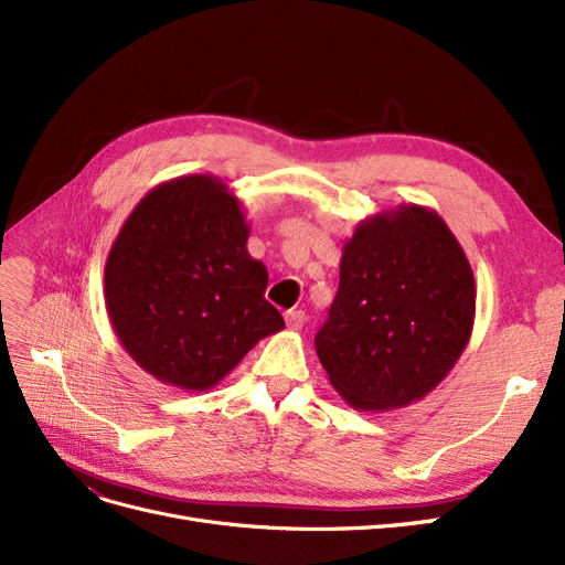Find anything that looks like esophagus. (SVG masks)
<instances>
[{"instance_id": "obj_1", "label": "esophagus", "mask_w": 565, "mask_h": 565, "mask_svg": "<svg viewBox=\"0 0 565 565\" xmlns=\"http://www.w3.org/2000/svg\"><path fill=\"white\" fill-rule=\"evenodd\" d=\"M305 322H307V313L305 311H286V324H288V330H302L305 328Z\"/></svg>"}]
</instances>
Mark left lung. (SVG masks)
I'll use <instances>...</instances> for the list:
<instances>
[{
	"label": "left lung",
	"mask_w": 565,
	"mask_h": 565,
	"mask_svg": "<svg viewBox=\"0 0 565 565\" xmlns=\"http://www.w3.org/2000/svg\"><path fill=\"white\" fill-rule=\"evenodd\" d=\"M477 284L456 235L435 211L401 203L358 224L316 352L354 409L422 401L465 352Z\"/></svg>",
	"instance_id": "1"
}]
</instances>
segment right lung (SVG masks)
Wrapping results in <instances>:
<instances>
[{
  "label": "right lung",
  "instance_id": "obj_1",
  "mask_svg": "<svg viewBox=\"0 0 565 565\" xmlns=\"http://www.w3.org/2000/svg\"><path fill=\"white\" fill-rule=\"evenodd\" d=\"M247 241L241 199L211 173L171 178L135 205L105 263V305L148 375L205 392L284 330Z\"/></svg>",
  "mask_w": 565,
  "mask_h": 565
}]
</instances>
